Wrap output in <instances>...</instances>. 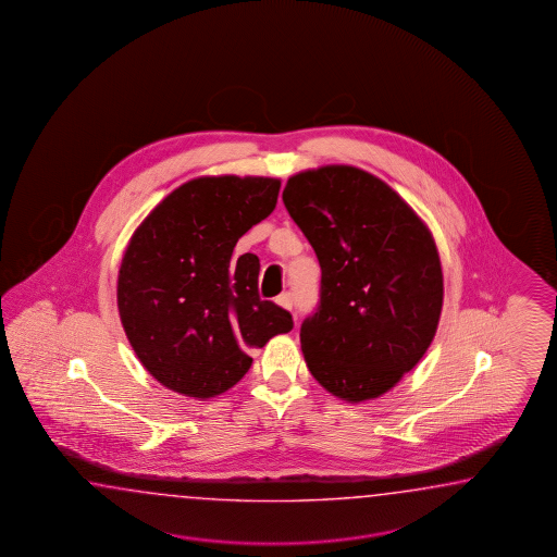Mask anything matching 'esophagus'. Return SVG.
I'll return each mask as SVG.
<instances>
[{
	"instance_id": "obj_1",
	"label": "esophagus",
	"mask_w": 557,
	"mask_h": 557,
	"mask_svg": "<svg viewBox=\"0 0 557 557\" xmlns=\"http://www.w3.org/2000/svg\"><path fill=\"white\" fill-rule=\"evenodd\" d=\"M277 304L282 308L287 309V311H292V308H294V297H292V294H282V296L277 297Z\"/></svg>"
}]
</instances>
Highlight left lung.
Masks as SVG:
<instances>
[{
    "label": "left lung",
    "mask_w": 557,
    "mask_h": 557,
    "mask_svg": "<svg viewBox=\"0 0 557 557\" xmlns=\"http://www.w3.org/2000/svg\"><path fill=\"white\" fill-rule=\"evenodd\" d=\"M284 203L322 268L320 308L299 332L311 375L347 404L384 396L437 332L444 273L430 227L354 165L292 175Z\"/></svg>",
    "instance_id": "1"
}]
</instances>
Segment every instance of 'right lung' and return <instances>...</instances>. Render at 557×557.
<instances>
[{
	"instance_id": "add662e5",
	"label": "right lung",
	"mask_w": 557,
	"mask_h": 557,
	"mask_svg": "<svg viewBox=\"0 0 557 557\" xmlns=\"http://www.w3.org/2000/svg\"><path fill=\"white\" fill-rule=\"evenodd\" d=\"M280 186L263 175H201L132 235L117 273L120 320L141 366L175 394L220 396L248 373L251 349L294 327L289 311L260 299L258 256H232L275 210Z\"/></svg>"
}]
</instances>
